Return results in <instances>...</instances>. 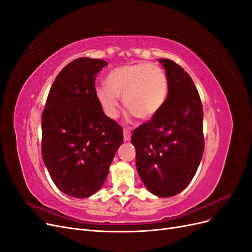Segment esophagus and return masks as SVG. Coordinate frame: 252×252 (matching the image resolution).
I'll list each match as a JSON object with an SVG mask.
<instances>
[{
	"mask_svg": "<svg viewBox=\"0 0 252 252\" xmlns=\"http://www.w3.org/2000/svg\"><path fill=\"white\" fill-rule=\"evenodd\" d=\"M123 133H124V141L127 142L130 140V136H131V132H130L129 128H124L123 129Z\"/></svg>",
	"mask_w": 252,
	"mask_h": 252,
	"instance_id": "obj_1",
	"label": "esophagus"
}]
</instances>
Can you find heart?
I'll list each match as a JSON object with an SVG mask.
<instances>
[{
    "label": "heart",
    "instance_id": "obj_1",
    "mask_svg": "<svg viewBox=\"0 0 252 252\" xmlns=\"http://www.w3.org/2000/svg\"><path fill=\"white\" fill-rule=\"evenodd\" d=\"M106 85L96 88V98L104 114L118 116L119 97L125 107L141 120L155 116L166 100L167 78L161 68L151 63H136L115 68L106 78Z\"/></svg>",
    "mask_w": 252,
    "mask_h": 252
}]
</instances>
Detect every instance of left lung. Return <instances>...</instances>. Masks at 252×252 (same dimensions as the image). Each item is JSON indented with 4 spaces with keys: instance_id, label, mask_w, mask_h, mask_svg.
Here are the masks:
<instances>
[{
    "instance_id": "1",
    "label": "left lung",
    "mask_w": 252,
    "mask_h": 252,
    "mask_svg": "<svg viewBox=\"0 0 252 252\" xmlns=\"http://www.w3.org/2000/svg\"><path fill=\"white\" fill-rule=\"evenodd\" d=\"M158 62L166 70L168 96L152 119L131 135L136 169L149 192L172 197L193 179L204 151L203 108L189 75L173 60Z\"/></svg>"
}]
</instances>
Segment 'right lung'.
Returning a JSON list of instances; mask_svg holds the SVG:
<instances>
[{
	"instance_id": "obj_1",
	"label": "right lung",
	"mask_w": 252,
	"mask_h": 252,
	"mask_svg": "<svg viewBox=\"0 0 252 252\" xmlns=\"http://www.w3.org/2000/svg\"><path fill=\"white\" fill-rule=\"evenodd\" d=\"M103 59L81 57L60 72L41 116V154L63 193L86 198L101 189L121 144L123 130L108 118L96 98Z\"/></svg>"
}]
</instances>
